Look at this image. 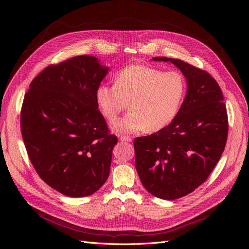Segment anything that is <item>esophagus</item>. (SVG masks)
Here are the masks:
<instances>
[{
    "label": "esophagus",
    "instance_id": "1",
    "mask_svg": "<svg viewBox=\"0 0 249 249\" xmlns=\"http://www.w3.org/2000/svg\"><path fill=\"white\" fill-rule=\"evenodd\" d=\"M120 140L121 141H126V142H131L132 138L130 137V136H127V135H121L120 136Z\"/></svg>",
    "mask_w": 249,
    "mask_h": 249
}]
</instances>
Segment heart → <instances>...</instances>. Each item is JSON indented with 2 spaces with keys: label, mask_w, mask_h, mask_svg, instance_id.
Listing matches in <instances>:
<instances>
[{
  "label": "heart",
  "mask_w": 249,
  "mask_h": 249,
  "mask_svg": "<svg viewBox=\"0 0 249 249\" xmlns=\"http://www.w3.org/2000/svg\"><path fill=\"white\" fill-rule=\"evenodd\" d=\"M186 80L178 71H163L148 65L123 69L114 84H102L96 98L103 115L114 121L130 102V110L113 123L118 132L158 131L177 116L186 95Z\"/></svg>",
  "instance_id": "heart-1"
}]
</instances>
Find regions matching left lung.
<instances>
[{
  "mask_svg": "<svg viewBox=\"0 0 249 249\" xmlns=\"http://www.w3.org/2000/svg\"><path fill=\"white\" fill-rule=\"evenodd\" d=\"M171 61L185 74L186 98L175 119L160 131L134 139L135 167L154 197L176 200L194 192L210 176L228 136L223 94L215 78L180 59Z\"/></svg>",
  "mask_w": 249,
  "mask_h": 249,
  "instance_id": "obj_1",
  "label": "left lung"
}]
</instances>
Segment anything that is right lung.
I'll use <instances>...</instances> for the list:
<instances>
[{"mask_svg":"<svg viewBox=\"0 0 249 249\" xmlns=\"http://www.w3.org/2000/svg\"><path fill=\"white\" fill-rule=\"evenodd\" d=\"M108 68L90 55L50 64L24 96L21 133L28 158L52 189L78 198L106 182L117 143L101 114L97 89Z\"/></svg>","mask_w":249,"mask_h":249,"instance_id":"add662e5","label":"right lung"}]
</instances>
